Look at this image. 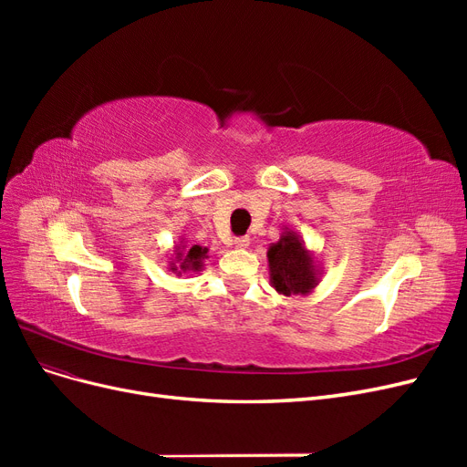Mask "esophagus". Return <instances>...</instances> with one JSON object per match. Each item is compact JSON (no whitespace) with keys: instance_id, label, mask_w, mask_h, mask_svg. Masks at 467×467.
<instances>
[{"instance_id":"obj_1","label":"esophagus","mask_w":467,"mask_h":467,"mask_svg":"<svg viewBox=\"0 0 467 467\" xmlns=\"http://www.w3.org/2000/svg\"><path fill=\"white\" fill-rule=\"evenodd\" d=\"M234 245H235L237 249H247V247H249V237H235Z\"/></svg>"}]
</instances>
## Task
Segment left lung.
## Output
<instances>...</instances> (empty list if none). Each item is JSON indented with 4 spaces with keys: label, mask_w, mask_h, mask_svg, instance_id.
Listing matches in <instances>:
<instances>
[{
    "label": "left lung",
    "mask_w": 467,
    "mask_h": 467,
    "mask_svg": "<svg viewBox=\"0 0 467 467\" xmlns=\"http://www.w3.org/2000/svg\"><path fill=\"white\" fill-rule=\"evenodd\" d=\"M268 276L271 286L285 296L312 294L321 278L316 253L309 251L300 234L288 228L280 234V239L268 245Z\"/></svg>",
    "instance_id": "left-lung-1"
}]
</instances>
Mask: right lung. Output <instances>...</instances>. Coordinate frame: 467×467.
Instances as JSON below:
<instances>
[{
  "instance_id": "add662e5",
  "label": "right lung",
  "mask_w": 467,
  "mask_h": 467,
  "mask_svg": "<svg viewBox=\"0 0 467 467\" xmlns=\"http://www.w3.org/2000/svg\"><path fill=\"white\" fill-rule=\"evenodd\" d=\"M204 259H208V247L202 245H189L185 239H179L173 247V253L169 255V271L177 276L199 273L204 268Z\"/></svg>"
}]
</instances>
